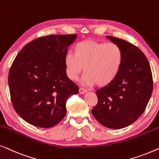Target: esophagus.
<instances>
[{
	"label": "esophagus",
	"instance_id": "1",
	"mask_svg": "<svg viewBox=\"0 0 159 159\" xmlns=\"http://www.w3.org/2000/svg\"><path fill=\"white\" fill-rule=\"evenodd\" d=\"M86 89H85L84 88H82V87H80V88L79 89V93H80V94H83V93H86Z\"/></svg>",
	"mask_w": 159,
	"mask_h": 159
}]
</instances>
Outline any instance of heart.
<instances>
[{"label": "heart", "instance_id": "obj_1", "mask_svg": "<svg viewBox=\"0 0 159 159\" xmlns=\"http://www.w3.org/2000/svg\"><path fill=\"white\" fill-rule=\"evenodd\" d=\"M73 50L74 53L68 52L64 59L67 76L70 80H76L84 70L83 84L104 86L119 74L123 54L118 44L87 39L75 44Z\"/></svg>", "mask_w": 159, "mask_h": 159}]
</instances>
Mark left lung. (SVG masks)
Here are the masks:
<instances>
[{
    "instance_id": "obj_1",
    "label": "left lung",
    "mask_w": 159,
    "mask_h": 159,
    "mask_svg": "<svg viewBox=\"0 0 159 159\" xmlns=\"http://www.w3.org/2000/svg\"><path fill=\"white\" fill-rule=\"evenodd\" d=\"M107 38L120 47L123 60L117 78L96 92L98 102L91 113L103 126L120 129L143 113L153 91V77L148 60L139 48L124 39Z\"/></svg>"
}]
</instances>
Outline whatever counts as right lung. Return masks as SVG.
<instances>
[{
	"label": "right lung",
	"instance_id": "add662e5",
	"mask_svg": "<svg viewBox=\"0 0 159 159\" xmlns=\"http://www.w3.org/2000/svg\"><path fill=\"white\" fill-rule=\"evenodd\" d=\"M76 34L37 38L22 48L8 73L13 108L22 119L36 127L48 128L66 115V102L79 93L68 79L64 59Z\"/></svg>",
	"mask_w": 159,
	"mask_h": 159
}]
</instances>
